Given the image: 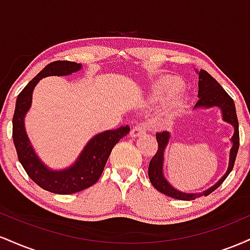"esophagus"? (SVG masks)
Returning a JSON list of instances; mask_svg holds the SVG:
<instances>
[{
  "label": "esophagus",
  "mask_w": 250,
  "mask_h": 250,
  "mask_svg": "<svg viewBox=\"0 0 250 250\" xmlns=\"http://www.w3.org/2000/svg\"><path fill=\"white\" fill-rule=\"evenodd\" d=\"M146 130H147V128H146V125H142V123H140V125H136L133 129H131L130 136H131V137L140 136V135L145 134Z\"/></svg>",
  "instance_id": "esophagus-1"
}]
</instances>
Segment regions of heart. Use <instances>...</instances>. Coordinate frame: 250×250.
Returning <instances> with one entry per match:
<instances>
[{
	"label": "heart",
	"instance_id": "b5f03b06",
	"mask_svg": "<svg viewBox=\"0 0 250 250\" xmlns=\"http://www.w3.org/2000/svg\"><path fill=\"white\" fill-rule=\"evenodd\" d=\"M182 87V81L177 77L166 76L157 80L151 87V99L154 102H166L159 113V121L167 122L173 117L177 111L185 104V99L182 96H177L175 94Z\"/></svg>",
	"mask_w": 250,
	"mask_h": 250
}]
</instances>
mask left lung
I'll use <instances>...</instances> for the list:
<instances>
[{
  "mask_svg": "<svg viewBox=\"0 0 250 250\" xmlns=\"http://www.w3.org/2000/svg\"><path fill=\"white\" fill-rule=\"evenodd\" d=\"M199 101L195 104V108L200 107H220L222 110L223 120L226 122L230 123L234 127V135L231 137V142H233V147L230 149V154H229V165L227 169L226 174L216 182L211 188L207 189L206 191L200 194H186L182 191L177 190L174 187H171L168 183V181L163 176V153H165V148L167 146L169 140L168 131H159L156 133L157 140V151L154 155L153 159L149 162L148 167V175L149 180H150L151 185L162 194L167 195L173 199L182 200V201H190L195 200L197 197L208 196L209 194L213 193L215 189H217L223 183V181L227 179L229 173L233 170L235 160H236L237 150L240 147V134H239V121H237L236 116V109L233 99L227 94V91L220 85V83L214 79L210 74L207 71L201 69L199 71Z\"/></svg>",
  "mask_w": 250,
  "mask_h": 250,
  "instance_id": "left-lung-1",
  "label": "left lung"
}]
</instances>
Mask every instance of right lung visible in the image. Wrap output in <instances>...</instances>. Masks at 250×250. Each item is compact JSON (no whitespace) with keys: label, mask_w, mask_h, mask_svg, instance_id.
<instances>
[{"label":"right lung","mask_w":250,"mask_h":250,"mask_svg":"<svg viewBox=\"0 0 250 250\" xmlns=\"http://www.w3.org/2000/svg\"><path fill=\"white\" fill-rule=\"evenodd\" d=\"M80 63L70 61H55L45 65L37 75L23 88L16 100L13 116V141L17 157L25 173L36 185L50 193L68 195L84 190L93 185L102 175L108 157L122 137L129 133L128 125L115 130H107L97 134L87 143L79 160L64 170H50L40 161L33 150L24 129V115L30 108L31 95L37 82L47 76H64L81 69Z\"/></svg>","instance_id":"1"}]
</instances>
